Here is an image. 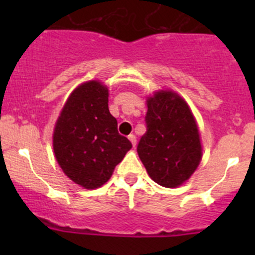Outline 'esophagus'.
Returning a JSON list of instances; mask_svg holds the SVG:
<instances>
[{
    "mask_svg": "<svg viewBox=\"0 0 255 255\" xmlns=\"http://www.w3.org/2000/svg\"><path fill=\"white\" fill-rule=\"evenodd\" d=\"M128 139L130 140V143H132L133 146H135V144H137V139H135V135L134 134H129V135H128Z\"/></svg>",
    "mask_w": 255,
    "mask_h": 255,
    "instance_id": "obj_1",
    "label": "esophagus"
}]
</instances>
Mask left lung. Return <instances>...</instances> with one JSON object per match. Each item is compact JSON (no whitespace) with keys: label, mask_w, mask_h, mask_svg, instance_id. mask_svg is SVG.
<instances>
[{"label":"left lung","mask_w":255,"mask_h":255,"mask_svg":"<svg viewBox=\"0 0 255 255\" xmlns=\"http://www.w3.org/2000/svg\"><path fill=\"white\" fill-rule=\"evenodd\" d=\"M146 106V132L138 143V155L156 184L176 187L192 175L201 160L196 122L175 92H156Z\"/></svg>","instance_id":"1"}]
</instances>
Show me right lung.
Returning <instances> with one entry per match:
<instances>
[{
    "label": "right lung",
    "mask_w": 255,
    "mask_h": 255,
    "mask_svg": "<svg viewBox=\"0 0 255 255\" xmlns=\"http://www.w3.org/2000/svg\"><path fill=\"white\" fill-rule=\"evenodd\" d=\"M54 153L65 175L85 189L109 181L132 143L121 135L109 110V90L89 81L74 90L58 118Z\"/></svg>",
    "instance_id": "1"
}]
</instances>
